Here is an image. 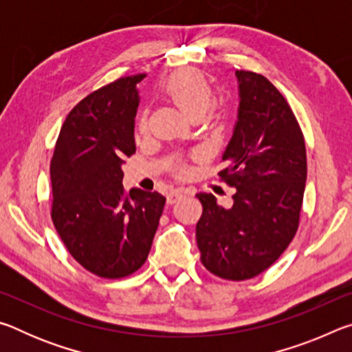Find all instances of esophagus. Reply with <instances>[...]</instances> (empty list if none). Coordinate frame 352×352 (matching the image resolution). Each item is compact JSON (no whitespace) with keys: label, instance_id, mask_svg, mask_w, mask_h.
Segmentation results:
<instances>
[{"label":"esophagus","instance_id":"1","mask_svg":"<svg viewBox=\"0 0 352 352\" xmlns=\"http://www.w3.org/2000/svg\"><path fill=\"white\" fill-rule=\"evenodd\" d=\"M184 194H190V190L184 189V188H178V189L170 190V192L168 194V204H175V201L178 199H182Z\"/></svg>","mask_w":352,"mask_h":352}]
</instances>
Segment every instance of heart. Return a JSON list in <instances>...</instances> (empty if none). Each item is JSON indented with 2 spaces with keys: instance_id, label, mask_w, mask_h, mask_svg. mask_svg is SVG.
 <instances>
[{
  "instance_id": "obj_1",
  "label": "heart",
  "mask_w": 352,
  "mask_h": 352,
  "mask_svg": "<svg viewBox=\"0 0 352 352\" xmlns=\"http://www.w3.org/2000/svg\"><path fill=\"white\" fill-rule=\"evenodd\" d=\"M166 93L190 118L205 115L214 100L210 83L192 71H180L172 76L166 85ZM141 127H146V118L141 119Z\"/></svg>"
}]
</instances>
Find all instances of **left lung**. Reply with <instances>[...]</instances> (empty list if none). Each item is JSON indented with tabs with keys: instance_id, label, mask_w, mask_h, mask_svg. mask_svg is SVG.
<instances>
[{
	"instance_id": "8db88e82",
	"label": "left lung",
	"mask_w": 352,
	"mask_h": 352,
	"mask_svg": "<svg viewBox=\"0 0 352 352\" xmlns=\"http://www.w3.org/2000/svg\"><path fill=\"white\" fill-rule=\"evenodd\" d=\"M239 109L219 175L236 188L223 208L200 192L195 226L200 259L219 278L242 281L269 269L294 239L307 162L301 129L287 100L264 76L236 71Z\"/></svg>"
}]
</instances>
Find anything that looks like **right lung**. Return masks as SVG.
I'll return each mask as SVG.
<instances>
[{"mask_svg": "<svg viewBox=\"0 0 352 352\" xmlns=\"http://www.w3.org/2000/svg\"><path fill=\"white\" fill-rule=\"evenodd\" d=\"M144 77H121L82 99L51 160L52 222L71 256L100 278L129 276L144 264L166 204L157 190L122 186Z\"/></svg>", "mask_w": 352, "mask_h": 352, "instance_id": "right-lung-1", "label": "right lung"}]
</instances>
